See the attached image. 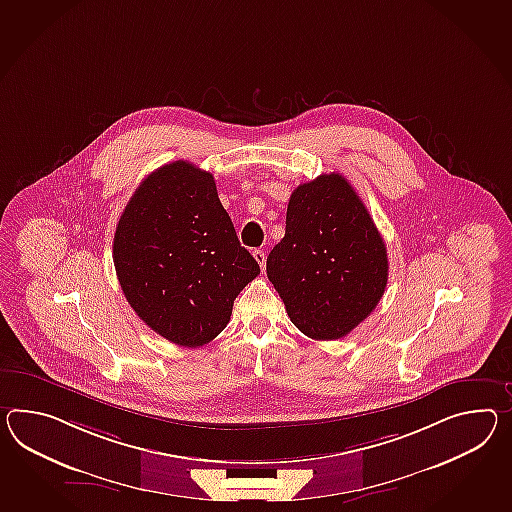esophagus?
<instances>
[{"instance_id":"esophagus-1","label":"esophagus","mask_w":512,"mask_h":512,"mask_svg":"<svg viewBox=\"0 0 512 512\" xmlns=\"http://www.w3.org/2000/svg\"><path fill=\"white\" fill-rule=\"evenodd\" d=\"M253 257H255V261L259 262V266L264 270V264H266V253L262 250H255L253 251Z\"/></svg>"}]
</instances>
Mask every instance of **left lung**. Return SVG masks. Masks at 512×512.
I'll list each match as a JSON object with an SVG mask.
<instances>
[{
  "mask_svg": "<svg viewBox=\"0 0 512 512\" xmlns=\"http://www.w3.org/2000/svg\"><path fill=\"white\" fill-rule=\"evenodd\" d=\"M266 274L314 340L346 337L370 316L387 287V246L346 177L320 175L292 192Z\"/></svg>",
  "mask_w": 512,
  "mask_h": 512,
  "instance_id": "obj_1",
  "label": "left lung"
}]
</instances>
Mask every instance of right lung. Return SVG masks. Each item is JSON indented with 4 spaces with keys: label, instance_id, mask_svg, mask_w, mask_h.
<instances>
[{
    "label": "right lung",
    "instance_id": "right-lung-1",
    "mask_svg": "<svg viewBox=\"0 0 512 512\" xmlns=\"http://www.w3.org/2000/svg\"><path fill=\"white\" fill-rule=\"evenodd\" d=\"M113 261L138 318L185 348L218 337L240 290L261 274L214 177L187 161L164 164L140 183L116 225Z\"/></svg>",
    "mask_w": 512,
    "mask_h": 512
}]
</instances>
